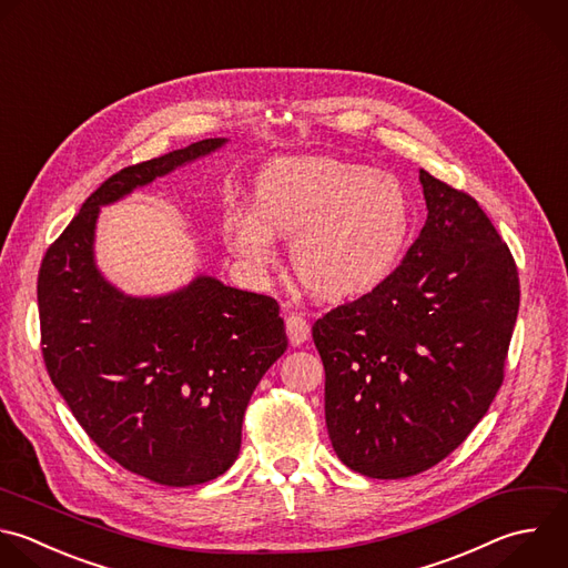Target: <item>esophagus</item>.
<instances>
[{
	"instance_id": "34e87169",
	"label": "esophagus",
	"mask_w": 568,
	"mask_h": 568,
	"mask_svg": "<svg viewBox=\"0 0 568 568\" xmlns=\"http://www.w3.org/2000/svg\"><path fill=\"white\" fill-rule=\"evenodd\" d=\"M286 335H288V342H291L293 346H300V344H304V342L308 339L311 326H308V322H306L302 315L291 313V315L286 317Z\"/></svg>"
}]
</instances>
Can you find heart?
<instances>
[{
  "label": "heart",
  "mask_w": 568,
  "mask_h": 568,
  "mask_svg": "<svg viewBox=\"0 0 568 568\" xmlns=\"http://www.w3.org/2000/svg\"><path fill=\"white\" fill-rule=\"evenodd\" d=\"M229 251L257 280L280 264L277 237H293L291 262L302 284L324 300H353L386 284L415 231L404 184L331 155L280 158L255 182V202L224 220Z\"/></svg>",
  "instance_id": "heart-1"
}]
</instances>
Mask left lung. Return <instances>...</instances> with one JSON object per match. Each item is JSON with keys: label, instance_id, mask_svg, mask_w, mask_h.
Segmentation results:
<instances>
[{"label": "left lung", "instance_id": "left-lung-1", "mask_svg": "<svg viewBox=\"0 0 568 568\" xmlns=\"http://www.w3.org/2000/svg\"><path fill=\"white\" fill-rule=\"evenodd\" d=\"M426 222L393 277L313 324L337 457L417 475L455 450L504 377L517 268L479 204L419 171Z\"/></svg>", "mask_w": 568, "mask_h": 568}]
</instances>
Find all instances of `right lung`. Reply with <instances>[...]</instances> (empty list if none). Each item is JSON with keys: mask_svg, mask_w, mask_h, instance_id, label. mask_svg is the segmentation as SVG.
<instances>
[{"mask_svg": "<svg viewBox=\"0 0 568 568\" xmlns=\"http://www.w3.org/2000/svg\"><path fill=\"white\" fill-rule=\"evenodd\" d=\"M226 144L202 140L106 180L47 251L38 280L55 388L109 457L164 486L204 484L233 466L248 399L288 346L284 320L273 297L213 275L162 295L124 293L98 266V220Z\"/></svg>", "mask_w": 568, "mask_h": 568, "instance_id": "obj_1", "label": "right lung"}]
</instances>
